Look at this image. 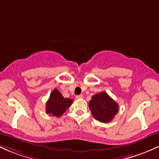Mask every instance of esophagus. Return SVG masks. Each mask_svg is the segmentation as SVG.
Listing matches in <instances>:
<instances>
[{"instance_id":"1","label":"esophagus","mask_w":159,"mask_h":159,"mask_svg":"<svg viewBox=\"0 0 159 159\" xmlns=\"http://www.w3.org/2000/svg\"><path fill=\"white\" fill-rule=\"evenodd\" d=\"M83 95H78V96H75L76 98H78V99H81V98H83Z\"/></svg>"}]
</instances>
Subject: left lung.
I'll use <instances>...</instances> for the list:
<instances>
[{
    "mask_svg": "<svg viewBox=\"0 0 159 159\" xmlns=\"http://www.w3.org/2000/svg\"><path fill=\"white\" fill-rule=\"evenodd\" d=\"M89 107L95 119L105 123L114 119L119 110L118 104L106 92H101L93 96Z\"/></svg>",
    "mask_w": 159,
    "mask_h": 159,
    "instance_id": "1",
    "label": "left lung"
}]
</instances>
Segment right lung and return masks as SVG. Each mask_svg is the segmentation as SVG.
Returning <instances> with one entry per match:
<instances>
[{
  "mask_svg": "<svg viewBox=\"0 0 159 159\" xmlns=\"http://www.w3.org/2000/svg\"><path fill=\"white\" fill-rule=\"evenodd\" d=\"M72 102L73 99L64 98L57 89H54L47 101L45 111L51 116L60 117L72 105Z\"/></svg>",
  "mask_w": 159,
  "mask_h": 159,
  "instance_id": "1",
  "label": "right lung"
}]
</instances>
